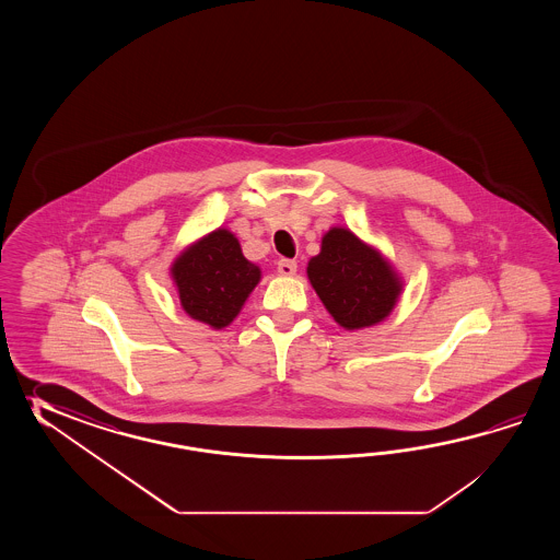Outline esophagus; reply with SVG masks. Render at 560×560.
<instances>
[{
    "mask_svg": "<svg viewBox=\"0 0 560 560\" xmlns=\"http://www.w3.org/2000/svg\"><path fill=\"white\" fill-rule=\"evenodd\" d=\"M298 264L294 260H288V258H282V260H278V272L282 276H294L296 275Z\"/></svg>",
    "mask_w": 560,
    "mask_h": 560,
    "instance_id": "34e87169",
    "label": "esophagus"
}]
</instances>
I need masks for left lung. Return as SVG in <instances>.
<instances>
[{
  "mask_svg": "<svg viewBox=\"0 0 560 560\" xmlns=\"http://www.w3.org/2000/svg\"><path fill=\"white\" fill-rule=\"evenodd\" d=\"M308 278L334 320L348 330L386 318L400 294V282L381 254L345 228L322 238L308 264Z\"/></svg>",
  "mask_w": 560,
  "mask_h": 560,
  "instance_id": "obj_1",
  "label": "left lung"
}]
</instances>
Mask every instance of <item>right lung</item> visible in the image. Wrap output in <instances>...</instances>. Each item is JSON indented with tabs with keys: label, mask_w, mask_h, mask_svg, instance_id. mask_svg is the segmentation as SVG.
<instances>
[{
	"label": "right lung",
	"mask_w": 560,
	"mask_h": 560,
	"mask_svg": "<svg viewBox=\"0 0 560 560\" xmlns=\"http://www.w3.org/2000/svg\"><path fill=\"white\" fill-rule=\"evenodd\" d=\"M172 275L191 318L224 328L258 284L260 268L244 258L234 234L215 230L179 256Z\"/></svg>",
	"instance_id": "add662e5"
}]
</instances>
